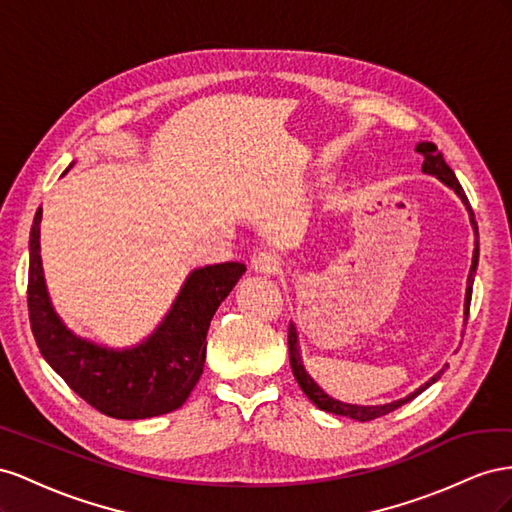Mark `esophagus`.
Here are the masks:
<instances>
[{
    "label": "esophagus",
    "instance_id": "1",
    "mask_svg": "<svg viewBox=\"0 0 512 512\" xmlns=\"http://www.w3.org/2000/svg\"><path fill=\"white\" fill-rule=\"evenodd\" d=\"M251 268L257 274H276L281 270V257L276 253L264 251V253H257L251 261Z\"/></svg>",
    "mask_w": 512,
    "mask_h": 512
}]
</instances>
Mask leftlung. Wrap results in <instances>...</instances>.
<instances>
[{"instance_id": "obj_1", "label": "left lung", "mask_w": 512, "mask_h": 512, "mask_svg": "<svg viewBox=\"0 0 512 512\" xmlns=\"http://www.w3.org/2000/svg\"><path fill=\"white\" fill-rule=\"evenodd\" d=\"M416 152H420L422 156H425V163H422V173L433 175V178H437L442 184H446L450 191H455V195L461 199V203L465 206L467 214H470V225L474 229V253H472V268H470V274H467V289H465V304H463V324H467V315H470V302H472V285H474V276H476V268H478V225H476V218H474L470 201H467L463 188H461V184L457 180V175L452 173V169L446 165L442 152H437L435 143L420 141L416 145ZM289 362H291V371H294V377H296V382L300 384L302 392L319 407V410L330 412V414H337V416H345V418H352V420H360V422H369V420H375L379 416H386V414L397 410V407L410 403L412 399L418 397L420 392H425L431 384H435L437 379H440L444 375V371L448 369V364H444V367L437 371L425 386L416 388L412 394H407L405 399H399V401L384 403V405L343 403L339 399H332L330 394H326L324 390H321L315 384V379L309 373H306L304 362H302V354H300L298 328H296L294 321H289Z\"/></svg>"}]
</instances>
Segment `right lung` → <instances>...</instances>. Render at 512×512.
Masks as SVG:
<instances>
[{"instance_id": "1", "label": "right lung", "mask_w": 512, "mask_h": 512, "mask_svg": "<svg viewBox=\"0 0 512 512\" xmlns=\"http://www.w3.org/2000/svg\"><path fill=\"white\" fill-rule=\"evenodd\" d=\"M40 221L42 208L29 231L27 309L42 358L83 401L111 418L141 420L178 410L203 373L210 321L246 266L225 261L195 268L152 334L133 347H109L79 337L53 309L40 257Z\"/></svg>"}]
</instances>
